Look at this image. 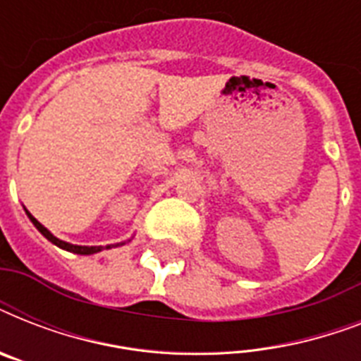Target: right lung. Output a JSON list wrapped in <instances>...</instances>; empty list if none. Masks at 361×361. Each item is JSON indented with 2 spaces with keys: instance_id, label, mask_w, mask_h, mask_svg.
Listing matches in <instances>:
<instances>
[{
  "instance_id": "obj_1",
  "label": "right lung",
  "mask_w": 361,
  "mask_h": 361,
  "mask_svg": "<svg viewBox=\"0 0 361 361\" xmlns=\"http://www.w3.org/2000/svg\"><path fill=\"white\" fill-rule=\"evenodd\" d=\"M25 214H27V217H30V221L35 225V228L39 232H41L42 236L47 238L48 241H52L54 245L59 247V249H63V251H69V252H75V255H95V252L99 251H103V247L101 245H73V243H69V241H63V240H59V238H56L52 234V232L48 231L47 226H42L39 221L33 217V215L25 209ZM130 241V240H129ZM120 245H125V241H121V243H114V245H106V249H112V247H120Z\"/></svg>"
}]
</instances>
